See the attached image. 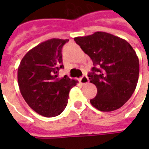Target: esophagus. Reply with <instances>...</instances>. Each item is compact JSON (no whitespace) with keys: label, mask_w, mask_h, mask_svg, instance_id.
<instances>
[{"label":"esophagus","mask_w":149,"mask_h":149,"mask_svg":"<svg viewBox=\"0 0 149 149\" xmlns=\"http://www.w3.org/2000/svg\"><path fill=\"white\" fill-rule=\"evenodd\" d=\"M88 81H89V79H88V77H87L86 76H83L82 77L80 78V82H81V84H86Z\"/></svg>","instance_id":"1"}]
</instances>
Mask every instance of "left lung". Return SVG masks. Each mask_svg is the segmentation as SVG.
<instances>
[{
    "mask_svg": "<svg viewBox=\"0 0 149 149\" xmlns=\"http://www.w3.org/2000/svg\"><path fill=\"white\" fill-rule=\"evenodd\" d=\"M74 40L95 66L93 72L88 75L90 82L97 89L91 104L105 112L120 108L133 95L138 83L139 62L135 51L125 39L106 32L98 31Z\"/></svg>",
    "mask_w": 149,
    "mask_h": 149,
    "instance_id": "1",
    "label": "left lung"
}]
</instances>
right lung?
I'll return each mask as SVG.
<instances>
[{"mask_svg": "<svg viewBox=\"0 0 149 149\" xmlns=\"http://www.w3.org/2000/svg\"><path fill=\"white\" fill-rule=\"evenodd\" d=\"M69 39H51L33 47L19 65L17 79L20 93L28 105L44 117L60 115L67 106L71 88L77 81L58 77L63 68L62 48Z\"/></svg>", "mask_w": 149, "mask_h": 149, "instance_id": "right-lung-1", "label": "right lung"}]
</instances>
